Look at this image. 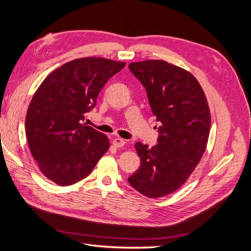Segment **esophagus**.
<instances>
[{
  "label": "esophagus",
  "instance_id": "1",
  "mask_svg": "<svg viewBox=\"0 0 251 251\" xmlns=\"http://www.w3.org/2000/svg\"><path fill=\"white\" fill-rule=\"evenodd\" d=\"M125 144H126V141L119 137L113 140V146L115 148H123V147H125Z\"/></svg>",
  "mask_w": 251,
  "mask_h": 251
}]
</instances>
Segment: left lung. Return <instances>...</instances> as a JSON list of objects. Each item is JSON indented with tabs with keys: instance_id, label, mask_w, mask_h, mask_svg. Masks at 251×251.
Masks as SVG:
<instances>
[{
	"instance_id": "obj_1",
	"label": "left lung",
	"mask_w": 251,
	"mask_h": 251,
	"mask_svg": "<svg viewBox=\"0 0 251 251\" xmlns=\"http://www.w3.org/2000/svg\"><path fill=\"white\" fill-rule=\"evenodd\" d=\"M128 69L147 90L159 121L158 143H135L140 166L128 178L136 191L160 198L183 185L200 162L210 131V111L194 75L165 60L131 63Z\"/></svg>"
}]
</instances>
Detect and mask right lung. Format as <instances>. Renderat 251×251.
<instances>
[{"instance_id": "right-lung-1", "label": "right lung", "mask_w": 251, "mask_h": 251, "mask_svg": "<svg viewBox=\"0 0 251 251\" xmlns=\"http://www.w3.org/2000/svg\"><path fill=\"white\" fill-rule=\"evenodd\" d=\"M125 66L102 57L73 59L37 88L25 126L30 151L45 177L62 186L76 183L109 150L107 136L82 121L103 86Z\"/></svg>"}]
</instances>
